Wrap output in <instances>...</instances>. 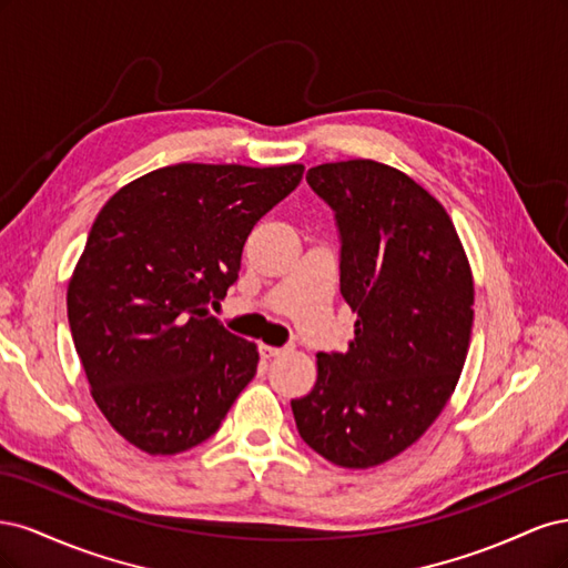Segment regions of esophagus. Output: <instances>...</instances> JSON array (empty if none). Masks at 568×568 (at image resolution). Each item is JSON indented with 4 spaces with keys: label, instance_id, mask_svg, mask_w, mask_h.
Returning <instances> with one entry per match:
<instances>
[{
    "label": "esophagus",
    "instance_id": "obj_1",
    "mask_svg": "<svg viewBox=\"0 0 568 568\" xmlns=\"http://www.w3.org/2000/svg\"><path fill=\"white\" fill-rule=\"evenodd\" d=\"M286 353H291V346H284V348L261 346V355H263V357H280V355H286Z\"/></svg>",
    "mask_w": 568,
    "mask_h": 568
}]
</instances>
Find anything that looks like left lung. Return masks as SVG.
<instances>
[{"instance_id":"8db88e82","label":"left lung","mask_w":568,"mask_h":568,"mask_svg":"<svg viewBox=\"0 0 568 568\" xmlns=\"http://www.w3.org/2000/svg\"><path fill=\"white\" fill-rule=\"evenodd\" d=\"M305 180L334 211L341 296L357 322L346 353L317 355V384L291 409L315 453L367 469L450 400L471 338V270L450 215L400 170L341 161Z\"/></svg>"}]
</instances>
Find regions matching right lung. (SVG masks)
I'll return each mask as SVG.
<instances>
[{
	"mask_svg": "<svg viewBox=\"0 0 568 568\" xmlns=\"http://www.w3.org/2000/svg\"><path fill=\"white\" fill-rule=\"evenodd\" d=\"M303 165L180 163L109 199L68 284V324L92 395L149 455L211 438L255 376L257 351L209 303L239 280L255 222Z\"/></svg>",
	"mask_w": 568,
	"mask_h": 568,
	"instance_id": "add662e5",
	"label": "right lung"
}]
</instances>
